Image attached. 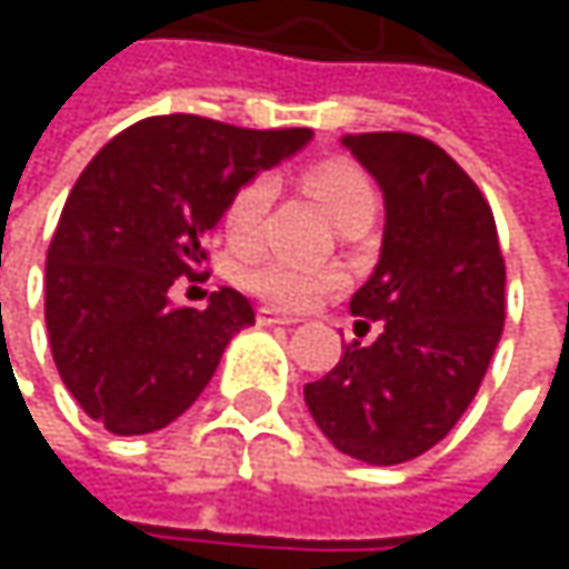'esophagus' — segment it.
<instances>
[{
  "instance_id": "obj_1",
  "label": "esophagus",
  "mask_w": 569,
  "mask_h": 569,
  "mask_svg": "<svg viewBox=\"0 0 569 569\" xmlns=\"http://www.w3.org/2000/svg\"><path fill=\"white\" fill-rule=\"evenodd\" d=\"M257 322H260V326H296L299 319L283 316V312H277V309H270V306H260V309H257Z\"/></svg>"
}]
</instances>
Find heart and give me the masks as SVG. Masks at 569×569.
I'll return each instance as SVG.
<instances>
[{"mask_svg": "<svg viewBox=\"0 0 569 569\" xmlns=\"http://www.w3.org/2000/svg\"><path fill=\"white\" fill-rule=\"evenodd\" d=\"M306 187L326 203V210L336 217L339 227H349L356 220H372L379 197L372 177L352 161H322L306 173ZM277 180L270 173H257L247 183L233 190L223 210V230L227 240L237 250H247L260 240L263 220L273 207ZM243 286L263 296L273 306L283 309H309L322 296L346 286V273L336 267H302L280 257H260L243 267Z\"/></svg>", "mask_w": 569, "mask_h": 569, "instance_id": "heart-1", "label": "heart"}]
</instances>
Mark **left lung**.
Returning a JSON list of instances; mask_svg holds the SVG:
<instances>
[{
	"label": "left lung",
	"mask_w": 569,
	"mask_h": 569,
	"mask_svg": "<svg viewBox=\"0 0 569 569\" xmlns=\"http://www.w3.org/2000/svg\"><path fill=\"white\" fill-rule=\"evenodd\" d=\"M342 144L386 197L379 267L349 302L379 339H352L302 396L342 455L401 465L435 448L481 389L505 329V257L485 193L435 141L372 131Z\"/></svg>",
	"instance_id": "1"
}]
</instances>
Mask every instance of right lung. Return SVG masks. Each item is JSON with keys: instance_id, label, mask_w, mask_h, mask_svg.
<instances>
[{"instance_id": "add662e5", "label": "right lung", "mask_w": 569, "mask_h": 569, "mask_svg": "<svg viewBox=\"0 0 569 569\" xmlns=\"http://www.w3.org/2000/svg\"><path fill=\"white\" fill-rule=\"evenodd\" d=\"M309 128L253 131L197 114L144 118L74 180L46 260V326L58 376L111 435L180 418L213 379L227 342L253 322L223 286L207 309L168 289L200 277L203 240L240 183L280 164Z\"/></svg>"}]
</instances>
